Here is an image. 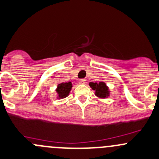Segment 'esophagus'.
Listing matches in <instances>:
<instances>
[{"label": "esophagus", "mask_w": 159, "mask_h": 159, "mask_svg": "<svg viewBox=\"0 0 159 159\" xmlns=\"http://www.w3.org/2000/svg\"><path fill=\"white\" fill-rule=\"evenodd\" d=\"M78 82H79V84H85V79H83V78L79 79Z\"/></svg>", "instance_id": "esophagus-1"}]
</instances>
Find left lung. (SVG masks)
<instances>
[{
    "mask_svg": "<svg viewBox=\"0 0 159 159\" xmlns=\"http://www.w3.org/2000/svg\"><path fill=\"white\" fill-rule=\"evenodd\" d=\"M91 88L95 91V94L98 97L101 98H106L107 96L109 95V91L108 88L106 86L105 83L100 82V83H93L91 82L89 84Z\"/></svg>",
    "mask_w": 159,
    "mask_h": 159,
    "instance_id": "1",
    "label": "left lung"
}]
</instances>
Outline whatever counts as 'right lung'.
Returning <instances> with one entry per match:
<instances>
[{
    "label": "right lung",
    "mask_w": 159,
    "mask_h": 159,
    "mask_svg": "<svg viewBox=\"0 0 159 159\" xmlns=\"http://www.w3.org/2000/svg\"><path fill=\"white\" fill-rule=\"evenodd\" d=\"M71 87H72V85H71V82L61 83V84H58L57 90H56L58 97L60 98H66L68 93H69L70 91H71Z\"/></svg>",
    "instance_id": "add662e5"
}]
</instances>
